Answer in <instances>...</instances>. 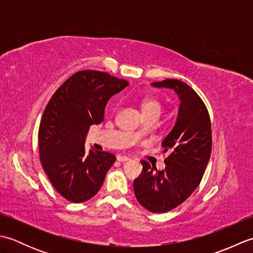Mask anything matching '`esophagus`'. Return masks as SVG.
<instances>
[{"instance_id":"esophagus-1","label":"esophagus","mask_w":253,"mask_h":253,"mask_svg":"<svg viewBox=\"0 0 253 253\" xmlns=\"http://www.w3.org/2000/svg\"><path fill=\"white\" fill-rule=\"evenodd\" d=\"M117 161L118 162H126V161H129V158L126 155H117Z\"/></svg>"}]
</instances>
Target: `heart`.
Segmentation results:
<instances>
[{
    "label": "heart",
    "mask_w": 253,
    "mask_h": 253,
    "mask_svg": "<svg viewBox=\"0 0 253 253\" xmlns=\"http://www.w3.org/2000/svg\"><path fill=\"white\" fill-rule=\"evenodd\" d=\"M141 109L144 115L147 114H152V113H155V114L160 115L161 111H162L163 106L162 103L155 98H147L142 101L141 103ZM140 132H137L136 135H139Z\"/></svg>",
    "instance_id": "1"
}]
</instances>
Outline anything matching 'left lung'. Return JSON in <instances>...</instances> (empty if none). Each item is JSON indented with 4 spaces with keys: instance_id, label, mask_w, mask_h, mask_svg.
Listing matches in <instances>:
<instances>
[{
    "instance_id": "obj_1",
    "label": "left lung",
    "mask_w": 253,
    "mask_h": 253,
    "mask_svg": "<svg viewBox=\"0 0 253 253\" xmlns=\"http://www.w3.org/2000/svg\"><path fill=\"white\" fill-rule=\"evenodd\" d=\"M152 84L176 91L179 113L175 127L162 143L163 153H168L165 169L158 170L141 161L142 173L133 181V190L143 208L164 213L186 201L200 184L211 155L212 127L206 104L187 84L165 79Z\"/></svg>"
}]
</instances>
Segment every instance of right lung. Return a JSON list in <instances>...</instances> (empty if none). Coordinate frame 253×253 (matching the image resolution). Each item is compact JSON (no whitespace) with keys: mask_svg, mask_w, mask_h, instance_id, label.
Returning a JSON list of instances; mask_svg holds the SVG:
<instances>
[{"mask_svg":"<svg viewBox=\"0 0 253 253\" xmlns=\"http://www.w3.org/2000/svg\"><path fill=\"white\" fill-rule=\"evenodd\" d=\"M126 80L98 71L74 74L52 95L42 115L38 140L40 162L53 187L66 200L82 203L94 197L116 157L84 149L91 125L103 122L112 95Z\"/></svg>","mask_w":253,"mask_h":253,"instance_id":"obj_1","label":"right lung"}]
</instances>
